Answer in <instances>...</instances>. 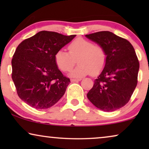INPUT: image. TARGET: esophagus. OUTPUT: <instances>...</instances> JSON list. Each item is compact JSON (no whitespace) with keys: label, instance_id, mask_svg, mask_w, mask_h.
I'll return each mask as SVG.
<instances>
[{"label":"esophagus","instance_id":"obj_1","mask_svg":"<svg viewBox=\"0 0 149 149\" xmlns=\"http://www.w3.org/2000/svg\"><path fill=\"white\" fill-rule=\"evenodd\" d=\"M81 80V79H71L70 81L72 82H76V81H80Z\"/></svg>","mask_w":149,"mask_h":149}]
</instances>
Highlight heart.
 <instances>
[{
    "mask_svg": "<svg viewBox=\"0 0 149 149\" xmlns=\"http://www.w3.org/2000/svg\"><path fill=\"white\" fill-rule=\"evenodd\" d=\"M69 53L60 49L55 55L57 66L63 72H67L74 66L78 60V66L70 71V77L81 78L87 74H99L107 62V53L100 45L83 38H78L68 46Z\"/></svg>",
    "mask_w": 149,
    "mask_h": 149,
    "instance_id": "obj_1",
    "label": "heart"
}]
</instances>
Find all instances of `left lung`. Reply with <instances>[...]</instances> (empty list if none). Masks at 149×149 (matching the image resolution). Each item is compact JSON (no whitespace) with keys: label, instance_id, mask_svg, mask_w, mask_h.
I'll return each instance as SVG.
<instances>
[{"label":"left lung","instance_id":"1","mask_svg":"<svg viewBox=\"0 0 149 149\" xmlns=\"http://www.w3.org/2000/svg\"><path fill=\"white\" fill-rule=\"evenodd\" d=\"M85 36L102 47L107 62L87 93L89 100L97 109L111 112L129 102L138 83L139 61L127 40L109 31H101Z\"/></svg>","mask_w":149,"mask_h":149}]
</instances>
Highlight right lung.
I'll use <instances>...</instances> for the list:
<instances>
[{
  "label": "right lung",
  "mask_w": 149,
  "mask_h": 149,
  "mask_svg": "<svg viewBox=\"0 0 149 149\" xmlns=\"http://www.w3.org/2000/svg\"><path fill=\"white\" fill-rule=\"evenodd\" d=\"M75 36L40 31L17 46L11 61L12 79L24 102L46 109L64 95L70 81L58 69L55 55Z\"/></svg>",
  "instance_id": "add662e5"
}]
</instances>
